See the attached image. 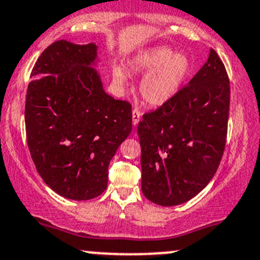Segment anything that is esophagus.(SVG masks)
Returning a JSON list of instances; mask_svg holds the SVG:
<instances>
[{
  "instance_id": "esophagus-1",
  "label": "esophagus",
  "mask_w": 260,
  "mask_h": 260,
  "mask_svg": "<svg viewBox=\"0 0 260 260\" xmlns=\"http://www.w3.org/2000/svg\"><path fill=\"white\" fill-rule=\"evenodd\" d=\"M140 116H142V112L139 111L138 109H133L132 111V117H133V126L136 127L137 124L139 123V120H140Z\"/></svg>"
}]
</instances>
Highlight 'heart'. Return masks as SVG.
<instances>
[{"label": "heart", "instance_id": "b5f03b06", "mask_svg": "<svg viewBox=\"0 0 260 260\" xmlns=\"http://www.w3.org/2000/svg\"><path fill=\"white\" fill-rule=\"evenodd\" d=\"M129 66L137 72H148L140 82L139 91L143 100L151 106H161L171 100L192 72L190 58L169 47L143 50L131 59ZM112 76L115 84L126 85L127 73L122 66H113Z\"/></svg>", "mask_w": 260, "mask_h": 260}]
</instances>
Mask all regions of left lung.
<instances>
[{
  "label": "left lung",
  "instance_id": "obj_1",
  "mask_svg": "<svg viewBox=\"0 0 260 260\" xmlns=\"http://www.w3.org/2000/svg\"><path fill=\"white\" fill-rule=\"evenodd\" d=\"M229 110L228 72L210 49L208 61L190 82L139 122L145 198L172 207L207 187L225 150Z\"/></svg>",
  "mask_w": 260,
  "mask_h": 260
}]
</instances>
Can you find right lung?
Here are the masks:
<instances>
[{
    "mask_svg": "<svg viewBox=\"0 0 260 260\" xmlns=\"http://www.w3.org/2000/svg\"><path fill=\"white\" fill-rule=\"evenodd\" d=\"M98 46L55 41L31 71L25 99L29 151L52 190L89 201L107 187L109 164L132 131V106L106 94Z\"/></svg>",
    "mask_w": 260,
    "mask_h": 260,
    "instance_id": "1",
    "label": "right lung"
}]
</instances>
